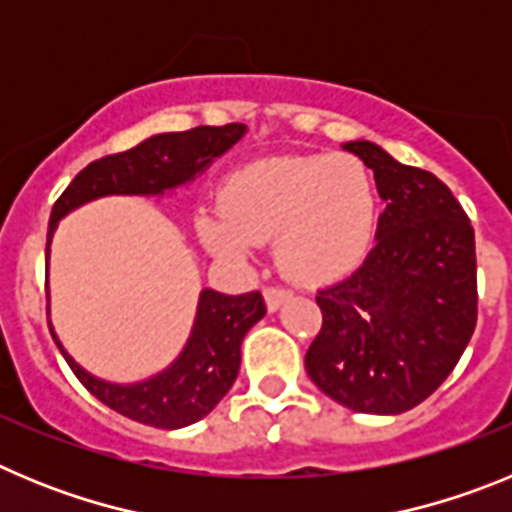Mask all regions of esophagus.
Segmentation results:
<instances>
[{"mask_svg":"<svg viewBox=\"0 0 512 512\" xmlns=\"http://www.w3.org/2000/svg\"><path fill=\"white\" fill-rule=\"evenodd\" d=\"M264 300H266V307H269V312H277L279 307L289 300V292H284V289H277V287H266Z\"/></svg>","mask_w":512,"mask_h":512,"instance_id":"esophagus-1","label":"esophagus"}]
</instances>
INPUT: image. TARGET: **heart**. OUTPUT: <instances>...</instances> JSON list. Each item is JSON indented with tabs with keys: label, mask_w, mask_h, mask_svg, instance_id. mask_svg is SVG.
I'll use <instances>...</instances> for the list:
<instances>
[{
	"label": "heart",
	"mask_w": 512,
	"mask_h": 512,
	"mask_svg": "<svg viewBox=\"0 0 512 512\" xmlns=\"http://www.w3.org/2000/svg\"><path fill=\"white\" fill-rule=\"evenodd\" d=\"M377 215L372 174L356 158H261L225 179L220 210H202L194 228L207 251L230 259L274 241L289 282L328 287L364 264Z\"/></svg>",
	"instance_id": "1"
}]
</instances>
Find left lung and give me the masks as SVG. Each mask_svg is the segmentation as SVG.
Listing matches in <instances>:
<instances>
[{
    "instance_id": "left-lung-1",
    "label": "left lung",
    "mask_w": 512,
    "mask_h": 512,
    "mask_svg": "<svg viewBox=\"0 0 512 512\" xmlns=\"http://www.w3.org/2000/svg\"><path fill=\"white\" fill-rule=\"evenodd\" d=\"M384 200L364 264L318 292L323 328L305 369L356 413L400 415L433 395L477 325L474 230L451 189L372 140H348Z\"/></svg>"
}]
</instances>
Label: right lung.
<instances>
[{
    "mask_svg": "<svg viewBox=\"0 0 512 512\" xmlns=\"http://www.w3.org/2000/svg\"><path fill=\"white\" fill-rule=\"evenodd\" d=\"M246 125L233 122L223 128L200 125L187 133H156L117 156H104L76 174L74 182L53 205L48 223L45 261L51 259V243L58 223L69 212L102 197H164L184 189L205 174L212 161L230 151L246 135ZM266 315L261 292L223 295L202 289L187 343L161 372L135 382H112L87 372L63 348L53 330V341L69 361L71 372L84 387L115 413L153 428H184L215 410L228 395L241 369V343L248 330ZM51 318V305H48Z\"/></svg>",
    "mask_w": 512,
    "mask_h": 512,
    "instance_id": "add662e5",
    "label": "right lung"
}]
</instances>
